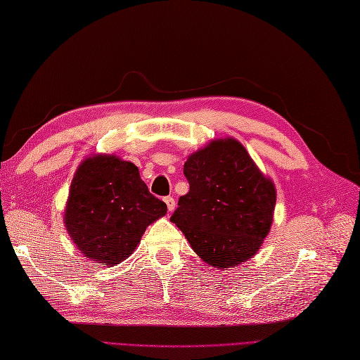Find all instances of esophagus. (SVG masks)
I'll return each instance as SVG.
<instances>
[{
  "mask_svg": "<svg viewBox=\"0 0 360 360\" xmlns=\"http://www.w3.org/2000/svg\"><path fill=\"white\" fill-rule=\"evenodd\" d=\"M167 202V207H168V210L169 212H172L174 209H176V200H174L172 197H165V200H163Z\"/></svg>",
  "mask_w": 360,
  "mask_h": 360,
  "instance_id": "34e87169",
  "label": "esophagus"
}]
</instances>
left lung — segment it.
Listing matches in <instances>:
<instances>
[{"label": "left lung", "mask_w": 360, "mask_h": 360, "mask_svg": "<svg viewBox=\"0 0 360 360\" xmlns=\"http://www.w3.org/2000/svg\"><path fill=\"white\" fill-rule=\"evenodd\" d=\"M189 192L171 216L192 249L217 269L234 267L255 255L267 236L276 202L245 147L217 139L184 163Z\"/></svg>", "instance_id": "1"}]
</instances>
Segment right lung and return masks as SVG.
Segmentation results:
<instances>
[{
    "mask_svg": "<svg viewBox=\"0 0 360 360\" xmlns=\"http://www.w3.org/2000/svg\"><path fill=\"white\" fill-rule=\"evenodd\" d=\"M165 213L167 204L150 193L132 162L94 156L75 174L64 224L86 258L114 266L134 252L146 228Z\"/></svg>",
    "mask_w": 360,
    "mask_h": 360,
    "instance_id": "1",
    "label": "right lung"
}]
</instances>
